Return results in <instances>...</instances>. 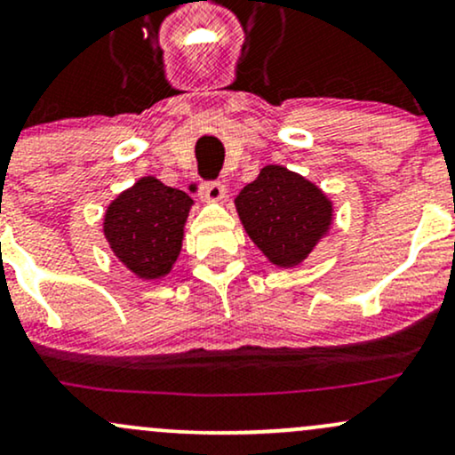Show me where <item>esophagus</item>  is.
Returning a JSON list of instances; mask_svg holds the SVG:
<instances>
[{"label":"esophagus","instance_id":"34e87169","mask_svg":"<svg viewBox=\"0 0 455 455\" xmlns=\"http://www.w3.org/2000/svg\"><path fill=\"white\" fill-rule=\"evenodd\" d=\"M200 197L204 202H219L226 197V185L221 180H204L200 185Z\"/></svg>","mask_w":455,"mask_h":455}]
</instances>
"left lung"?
I'll return each instance as SVG.
<instances>
[{
    "instance_id": "1",
    "label": "left lung",
    "mask_w": 455,
    "mask_h": 455,
    "mask_svg": "<svg viewBox=\"0 0 455 455\" xmlns=\"http://www.w3.org/2000/svg\"><path fill=\"white\" fill-rule=\"evenodd\" d=\"M236 211L251 240L283 268L300 264L332 221L328 197L281 165H266L240 191Z\"/></svg>"
}]
</instances>
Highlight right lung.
<instances>
[{
  "label": "right lung",
  "instance_id": "right-lung-1",
  "mask_svg": "<svg viewBox=\"0 0 455 455\" xmlns=\"http://www.w3.org/2000/svg\"><path fill=\"white\" fill-rule=\"evenodd\" d=\"M191 204L185 191L144 176L106 211L104 234L110 249L140 279L168 275L180 253Z\"/></svg>",
  "mask_w": 455,
  "mask_h": 455
}]
</instances>
